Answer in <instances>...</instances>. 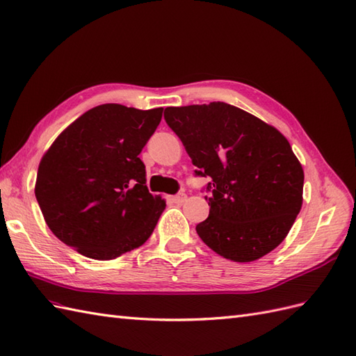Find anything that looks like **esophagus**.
<instances>
[{
	"mask_svg": "<svg viewBox=\"0 0 356 356\" xmlns=\"http://www.w3.org/2000/svg\"><path fill=\"white\" fill-rule=\"evenodd\" d=\"M186 194H177V195H175V197H171V202L172 203H176V204H181V203H185L186 202Z\"/></svg>",
	"mask_w": 356,
	"mask_h": 356,
	"instance_id": "obj_1",
	"label": "esophagus"
}]
</instances>
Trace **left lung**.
Instances as JSON below:
<instances>
[{"label":"left lung","instance_id":"left-lung-1","mask_svg":"<svg viewBox=\"0 0 356 356\" xmlns=\"http://www.w3.org/2000/svg\"><path fill=\"white\" fill-rule=\"evenodd\" d=\"M167 124L209 177L207 220L195 230L233 261H254L284 241L302 207L304 170L286 136L224 102L168 106Z\"/></svg>","mask_w":356,"mask_h":356}]
</instances>
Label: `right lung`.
Wrapping results in <instances>:
<instances>
[{
    "label": "right lung",
    "mask_w": 356,
    "mask_h": 356,
    "mask_svg": "<svg viewBox=\"0 0 356 356\" xmlns=\"http://www.w3.org/2000/svg\"><path fill=\"white\" fill-rule=\"evenodd\" d=\"M163 108L104 104L63 131L39 163L34 194L51 232L95 260H113L150 238L165 209L138 158Z\"/></svg>",
    "instance_id": "obj_1"
}]
</instances>
